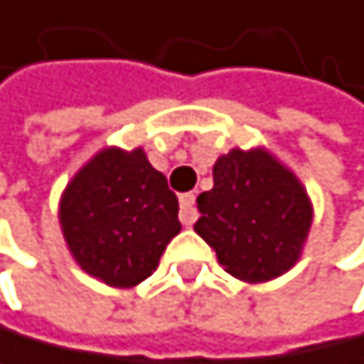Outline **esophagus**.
<instances>
[{
    "instance_id": "1",
    "label": "esophagus",
    "mask_w": 364,
    "mask_h": 364,
    "mask_svg": "<svg viewBox=\"0 0 364 364\" xmlns=\"http://www.w3.org/2000/svg\"><path fill=\"white\" fill-rule=\"evenodd\" d=\"M181 223H183L186 228H190L193 223L197 220V209H195V195L193 193H186V195H181Z\"/></svg>"
}]
</instances>
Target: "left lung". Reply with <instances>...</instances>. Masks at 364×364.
<instances>
[{"mask_svg":"<svg viewBox=\"0 0 364 364\" xmlns=\"http://www.w3.org/2000/svg\"><path fill=\"white\" fill-rule=\"evenodd\" d=\"M195 232L232 277L262 283L288 272L311 228V204L290 171L264 151H230L213 188L197 197Z\"/></svg>","mask_w":364,"mask_h":364,"instance_id":"obj_1","label":"left lung"}]
</instances>
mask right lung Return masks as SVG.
Masks as SVG:
<instances>
[{
  "label": "right lung",
  "instance_id": "obj_1",
  "mask_svg": "<svg viewBox=\"0 0 364 364\" xmlns=\"http://www.w3.org/2000/svg\"><path fill=\"white\" fill-rule=\"evenodd\" d=\"M60 223L76 262L113 288L149 279L181 232L176 195L141 149L95 155L62 195Z\"/></svg>",
  "mask_w": 364,
  "mask_h": 364
}]
</instances>
